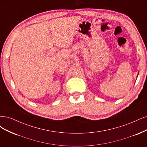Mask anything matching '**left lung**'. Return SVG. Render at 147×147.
Masks as SVG:
<instances>
[{
    "instance_id": "8db88e82",
    "label": "left lung",
    "mask_w": 147,
    "mask_h": 147,
    "mask_svg": "<svg viewBox=\"0 0 147 147\" xmlns=\"http://www.w3.org/2000/svg\"><path fill=\"white\" fill-rule=\"evenodd\" d=\"M138 75H139V73H138V74H137V76H138Z\"/></svg>"
}]
</instances>
